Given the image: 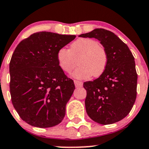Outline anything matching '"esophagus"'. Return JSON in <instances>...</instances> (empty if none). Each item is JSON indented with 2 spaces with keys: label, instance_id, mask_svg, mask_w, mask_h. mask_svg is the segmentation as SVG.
<instances>
[{
  "label": "esophagus",
  "instance_id": "1",
  "mask_svg": "<svg viewBox=\"0 0 149 149\" xmlns=\"http://www.w3.org/2000/svg\"><path fill=\"white\" fill-rule=\"evenodd\" d=\"M74 84L76 87H82V86H83V83L81 81H79L74 80Z\"/></svg>",
  "mask_w": 149,
  "mask_h": 149
}]
</instances>
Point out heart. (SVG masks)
Segmentation results:
<instances>
[{
  "label": "heart",
  "mask_w": 149,
  "mask_h": 149,
  "mask_svg": "<svg viewBox=\"0 0 149 149\" xmlns=\"http://www.w3.org/2000/svg\"><path fill=\"white\" fill-rule=\"evenodd\" d=\"M80 65L73 73V77L88 79L101 76L107 64V55L98 41L91 38H79L73 42L70 49L61 48L57 55L58 65L65 73H70L79 57Z\"/></svg>",
  "instance_id": "heart-1"
}]
</instances>
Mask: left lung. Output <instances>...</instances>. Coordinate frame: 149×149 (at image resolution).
<instances>
[{"label": "left lung", "instance_id": "left-lung-1", "mask_svg": "<svg viewBox=\"0 0 149 149\" xmlns=\"http://www.w3.org/2000/svg\"><path fill=\"white\" fill-rule=\"evenodd\" d=\"M79 37L97 39L107 55V64L102 74L93 81L84 83L87 114L102 125L121 120L130 112L137 95L134 57L127 45L108 30L95 29Z\"/></svg>", "mask_w": 149, "mask_h": 149}]
</instances>
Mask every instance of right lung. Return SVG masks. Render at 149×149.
Returning <instances> with one entry per match:
<instances>
[{"mask_svg": "<svg viewBox=\"0 0 149 149\" xmlns=\"http://www.w3.org/2000/svg\"><path fill=\"white\" fill-rule=\"evenodd\" d=\"M75 35L34 33L15 49L9 64L10 92L20 118L34 127H50L62 122L75 89L58 63L60 49Z\"/></svg>", "mask_w": 149, "mask_h": 149, "instance_id": "right-lung-1", "label": "right lung"}]
</instances>
